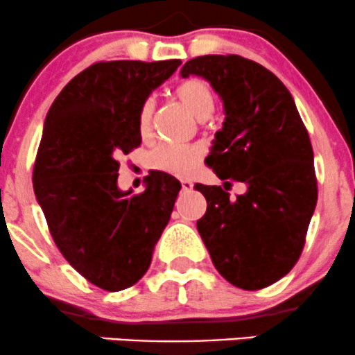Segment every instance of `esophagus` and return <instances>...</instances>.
Returning <instances> with one entry per match:
<instances>
[{
	"label": "esophagus",
	"instance_id": "esophagus-1",
	"mask_svg": "<svg viewBox=\"0 0 355 355\" xmlns=\"http://www.w3.org/2000/svg\"><path fill=\"white\" fill-rule=\"evenodd\" d=\"M191 189H193V183H191L190 180H182V190L183 191H190Z\"/></svg>",
	"mask_w": 355,
	"mask_h": 355
}]
</instances>
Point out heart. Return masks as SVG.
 Wrapping results in <instances>:
<instances>
[{
	"instance_id": "heart-1",
	"label": "heart",
	"mask_w": 355,
	"mask_h": 355,
	"mask_svg": "<svg viewBox=\"0 0 355 355\" xmlns=\"http://www.w3.org/2000/svg\"><path fill=\"white\" fill-rule=\"evenodd\" d=\"M173 95L178 103L197 120H205L214 112L215 93L210 85L203 80H185L175 88ZM152 115L153 103L152 100H146L138 113V132L144 137L148 135L152 128ZM200 157L202 150L198 146L164 144L157 146L150 155V165L155 170L175 175V177H189L197 168Z\"/></svg>"
}]
</instances>
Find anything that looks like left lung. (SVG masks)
<instances>
[{"label":"left lung","mask_w":355,"mask_h":355,"mask_svg":"<svg viewBox=\"0 0 355 355\" xmlns=\"http://www.w3.org/2000/svg\"><path fill=\"white\" fill-rule=\"evenodd\" d=\"M183 78L202 76L223 101L222 130L205 164L223 187L197 183L207 200L198 234L220 275L243 291L268 287L292 270L317 203L313 152L291 92L272 71L239 55L187 61Z\"/></svg>","instance_id":"8db88e82"}]
</instances>
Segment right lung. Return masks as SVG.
<instances>
[{
  "label": "right lung",
  "mask_w": 355,
  "mask_h": 355,
  "mask_svg": "<svg viewBox=\"0 0 355 355\" xmlns=\"http://www.w3.org/2000/svg\"><path fill=\"white\" fill-rule=\"evenodd\" d=\"M180 60L100 61L53 101L33 168V189L56 247L110 292L137 284L152 263L182 185L150 172L145 191L118 189L121 155L140 146L138 113Z\"/></svg>",
  "instance_id": "1"
}]
</instances>
